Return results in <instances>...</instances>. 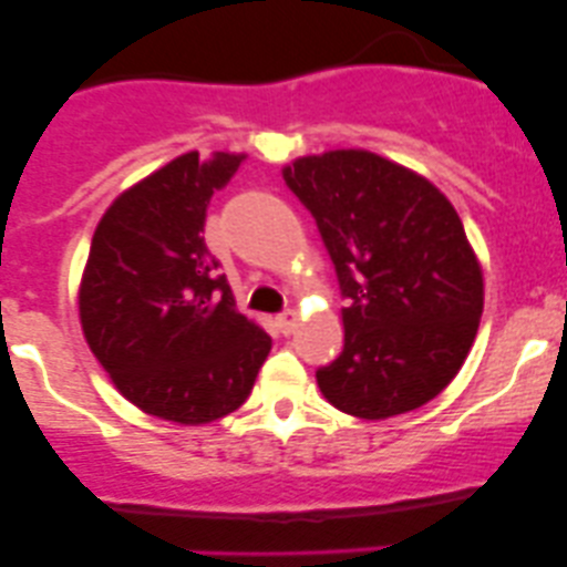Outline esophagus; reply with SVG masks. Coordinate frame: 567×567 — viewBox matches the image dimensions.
Wrapping results in <instances>:
<instances>
[{"label":"esophagus","instance_id":"1","mask_svg":"<svg viewBox=\"0 0 567 567\" xmlns=\"http://www.w3.org/2000/svg\"><path fill=\"white\" fill-rule=\"evenodd\" d=\"M296 323H299V316H296L293 310H285L274 318V326L279 329V334H290V331L296 329Z\"/></svg>","mask_w":567,"mask_h":567}]
</instances>
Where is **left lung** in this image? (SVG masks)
<instances>
[{
	"mask_svg": "<svg viewBox=\"0 0 567 567\" xmlns=\"http://www.w3.org/2000/svg\"><path fill=\"white\" fill-rule=\"evenodd\" d=\"M282 177L348 301L342 353L316 373L323 398L362 420L425 405L455 379L483 316V271L453 203L368 151L296 158Z\"/></svg>",
	"mask_w": 567,
	"mask_h": 567,
	"instance_id": "left-lung-1",
	"label": "left lung"
}]
</instances>
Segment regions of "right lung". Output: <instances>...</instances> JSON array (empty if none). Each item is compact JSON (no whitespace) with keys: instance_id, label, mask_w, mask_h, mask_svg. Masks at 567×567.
I'll return each mask as SVG.
<instances>
[{"instance_id":"1","label":"right lung","mask_w":567,"mask_h":567,"mask_svg":"<svg viewBox=\"0 0 567 567\" xmlns=\"http://www.w3.org/2000/svg\"><path fill=\"white\" fill-rule=\"evenodd\" d=\"M241 162L183 153L120 194L95 227L79 290L87 346L120 394L181 425L236 411L271 351L203 238L210 197Z\"/></svg>"}]
</instances>
